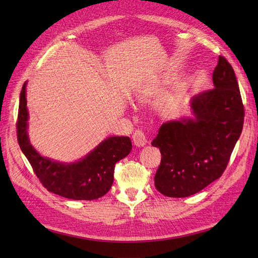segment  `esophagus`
<instances>
[{"mask_svg": "<svg viewBox=\"0 0 258 258\" xmlns=\"http://www.w3.org/2000/svg\"><path fill=\"white\" fill-rule=\"evenodd\" d=\"M132 140H134V143L136 146L138 147H141V146H144L146 144V138H145V135L143 134V132L141 130H136L134 136H132Z\"/></svg>", "mask_w": 258, "mask_h": 258, "instance_id": "obj_1", "label": "esophagus"}]
</instances>
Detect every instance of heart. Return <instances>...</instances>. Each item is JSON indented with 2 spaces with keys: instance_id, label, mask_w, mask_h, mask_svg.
Instances as JSON below:
<instances>
[{
  "instance_id": "b5f03b06",
  "label": "heart",
  "mask_w": 258,
  "mask_h": 258,
  "mask_svg": "<svg viewBox=\"0 0 258 258\" xmlns=\"http://www.w3.org/2000/svg\"><path fill=\"white\" fill-rule=\"evenodd\" d=\"M153 95V88H144L138 93V99L141 101V102H146V101L150 99Z\"/></svg>"
}]
</instances>
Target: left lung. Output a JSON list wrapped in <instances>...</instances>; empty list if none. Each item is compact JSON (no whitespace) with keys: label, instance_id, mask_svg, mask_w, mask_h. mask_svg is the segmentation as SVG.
<instances>
[{"label":"left lung","instance_id":"8db88e82","mask_svg":"<svg viewBox=\"0 0 258 258\" xmlns=\"http://www.w3.org/2000/svg\"><path fill=\"white\" fill-rule=\"evenodd\" d=\"M212 80L213 89L191 98L192 118L162 123L152 142L161 153L155 186L167 197L191 196L220 178L240 138L244 107L235 71L222 56Z\"/></svg>","mask_w":258,"mask_h":258}]
</instances>
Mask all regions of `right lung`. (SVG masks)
Here are the masks:
<instances>
[{"instance_id":"obj_1","label":"right lung","mask_w":258,"mask_h":258,"mask_svg":"<svg viewBox=\"0 0 258 258\" xmlns=\"http://www.w3.org/2000/svg\"><path fill=\"white\" fill-rule=\"evenodd\" d=\"M26 86L20 92L17 139L34 173L48 191L73 200L98 199L111 189L115 163L129 155L132 144L129 137H110L95 150L75 162H60L43 157L30 143L28 136L29 112Z\"/></svg>"}]
</instances>
